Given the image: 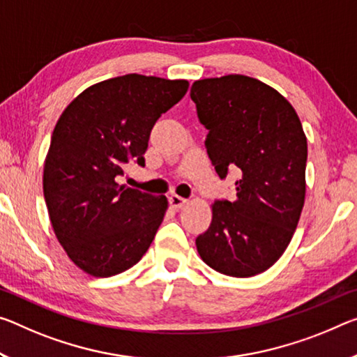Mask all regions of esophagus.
Segmentation results:
<instances>
[{
    "instance_id": "34e87169",
    "label": "esophagus",
    "mask_w": 357,
    "mask_h": 357,
    "mask_svg": "<svg viewBox=\"0 0 357 357\" xmlns=\"http://www.w3.org/2000/svg\"><path fill=\"white\" fill-rule=\"evenodd\" d=\"M168 200H169V205H172L174 209H179V208H183L184 205H188V199H183V197H179L176 194L169 195Z\"/></svg>"
}]
</instances>
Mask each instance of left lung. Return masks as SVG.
<instances>
[{
	"label": "left lung",
	"mask_w": 357,
	"mask_h": 357,
	"mask_svg": "<svg viewBox=\"0 0 357 357\" xmlns=\"http://www.w3.org/2000/svg\"><path fill=\"white\" fill-rule=\"evenodd\" d=\"M208 130L206 152L220 179L236 169V199L213 203L195 245L219 273L248 278L268 270L292 240L305 203L307 137L296 109L257 79L229 75L192 84Z\"/></svg>",
	"instance_id": "obj_1"
}]
</instances>
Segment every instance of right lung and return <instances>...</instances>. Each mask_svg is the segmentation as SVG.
Here are the masks:
<instances>
[{
	"label": "right lung",
	"mask_w": 357,
	"mask_h": 357,
	"mask_svg": "<svg viewBox=\"0 0 357 357\" xmlns=\"http://www.w3.org/2000/svg\"><path fill=\"white\" fill-rule=\"evenodd\" d=\"M188 89L184 79L126 75L86 89L61 112L44 163V199L56 240L86 273H122L149 250L167 197L117 178L127 163L144 167L152 127Z\"/></svg>",
	"instance_id": "right-lung-1"
}]
</instances>
